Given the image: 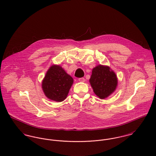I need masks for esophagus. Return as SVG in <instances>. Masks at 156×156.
Masks as SVG:
<instances>
[{"label": "esophagus", "instance_id": "34e87169", "mask_svg": "<svg viewBox=\"0 0 156 156\" xmlns=\"http://www.w3.org/2000/svg\"><path fill=\"white\" fill-rule=\"evenodd\" d=\"M79 81L80 82H85V79L83 77H81V78L79 79Z\"/></svg>", "mask_w": 156, "mask_h": 156}]
</instances>
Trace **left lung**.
<instances>
[{
  "label": "left lung",
  "mask_w": 156,
  "mask_h": 156,
  "mask_svg": "<svg viewBox=\"0 0 156 156\" xmlns=\"http://www.w3.org/2000/svg\"><path fill=\"white\" fill-rule=\"evenodd\" d=\"M89 82L96 95L105 99L115 90L118 79L110 67L99 65L92 69Z\"/></svg>",
  "instance_id": "obj_1"
}]
</instances>
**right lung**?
Segmentation results:
<instances>
[{
    "label": "right lung",
    "instance_id": "add662e5",
    "mask_svg": "<svg viewBox=\"0 0 156 156\" xmlns=\"http://www.w3.org/2000/svg\"><path fill=\"white\" fill-rule=\"evenodd\" d=\"M73 83V79L62 67L53 65L45 74L42 88L48 98L61 102L67 98Z\"/></svg>",
    "mask_w": 156,
    "mask_h": 156
}]
</instances>
